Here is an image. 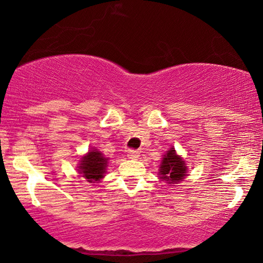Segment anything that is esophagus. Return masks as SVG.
I'll return each mask as SVG.
<instances>
[{"instance_id": "34e87169", "label": "esophagus", "mask_w": 263, "mask_h": 263, "mask_svg": "<svg viewBox=\"0 0 263 263\" xmlns=\"http://www.w3.org/2000/svg\"><path fill=\"white\" fill-rule=\"evenodd\" d=\"M127 156L129 159H138V158L140 157V152L136 149H129Z\"/></svg>"}]
</instances>
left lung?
<instances>
[{"instance_id":"obj_1","label":"left lung","mask_w":263,"mask_h":263,"mask_svg":"<svg viewBox=\"0 0 263 263\" xmlns=\"http://www.w3.org/2000/svg\"><path fill=\"white\" fill-rule=\"evenodd\" d=\"M186 164L181 157L177 156L174 147L164 154L159 166V178L167 184H175L183 181L186 176Z\"/></svg>"}]
</instances>
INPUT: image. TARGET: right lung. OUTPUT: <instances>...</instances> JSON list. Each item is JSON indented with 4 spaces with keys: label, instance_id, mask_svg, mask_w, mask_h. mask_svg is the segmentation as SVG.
I'll list each match as a JSON object with an SVG mask.
<instances>
[{
    "label": "right lung",
    "instance_id": "obj_1",
    "mask_svg": "<svg viewBox=\"0 0 263 263\" xmlns=\"http://www.w3.org/2000/svg\"><path fill=\"white\" fill-rule=\"evenodd\" d=\"M107 160L109 159L104 157L102 152L93 148L81 158L78 166L79 174H81L89 183L99 182L106 172Z\"/></svg>",
    "mask_w": 263,
    "mask_h": 263
}]
</instances>
